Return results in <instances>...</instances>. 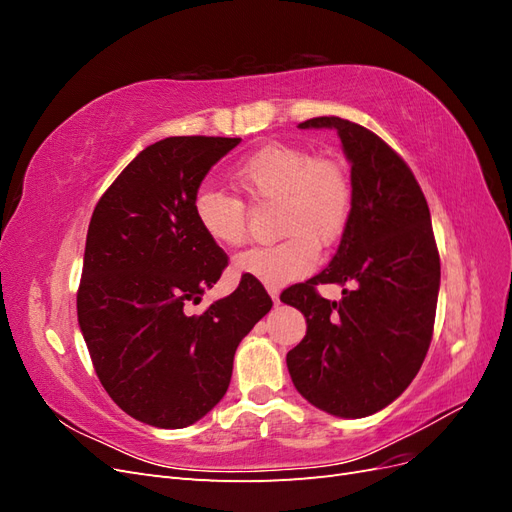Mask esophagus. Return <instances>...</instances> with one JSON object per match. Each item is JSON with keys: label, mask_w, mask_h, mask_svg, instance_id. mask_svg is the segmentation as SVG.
Segmentation results:
<instances>
[{"label": "esophagus", "mask_w": 512, "mask_h": 512, "mask_svg": "<svg viewBox=\"0 0 512 512\" xmlns=\"http://www.w3.org/2000/svg\"><path fill=\"white\" fill-rule=\"evenodd\" d=\"M269 294H271L273 303H275V305H280V290H277V288H269Z\"/></svg>", "instance_id": "1"}]
</instances>
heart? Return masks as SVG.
<instances>
[{"instance_id":"heart-1","label":"heart","mask_w":512,"mask_h":512,"mask_svg":"<svg viewBox=\"0 0 512 512\" xmlns=\"http://www.w3.org/2000/svg\"><path fill=\"white\" fill-rule=\"evenodd\" d=\"M235 188L256 203H277L280 243L252 247L232 262L237 275L277 288L301 280L318 262V248L333 245L350 222L352 185L344 166L316 158L307 149L271 143L230 170ZM192 213L203 235L222 247L245 241V207L237 196L203 185L192 198Z\"/></svg>"}]
</instances>
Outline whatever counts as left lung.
I'll return each mask as SVG.
<instances>
[{
    "instance_id": "left-lung-1",
    "label": "left lung",
    "mask_w": 512,
    "mask_h": 512,
    "mask_svg": "<svg viewBox=\"0 0 512 512\" xmlns=\"http://www.w3.org/2000/svg\"><path fill=\"white\" fill-rule=\"evenodd\" d=\"M299 128H331L342 138L352 213L329 267L282 292L307 320L286 365L309 404L363 418L408 389L429 350L440 290L431 215L408 164L371 130L342 117ZM318 283L351 288L337 304L319 297Z\"/></svg>"
}]
</instances>
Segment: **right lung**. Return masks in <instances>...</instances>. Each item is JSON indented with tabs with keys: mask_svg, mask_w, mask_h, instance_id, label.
Returning <instances> with one entry per match:
<instances>
[{
	"mask_svg": "<svg viewBox=\"0 0 512 512\" xmlns=\"http://www.w3.org/2000/svg\"><path fill=\"white\" fill-rule=\"evenodd\" d=\"M241 138L170 136L121 170L91 215L79 327L115 404L153 427L181 429L224 397L241 339L273 301L258 280L188 314L228 256L198 228L192 198Z\"/></svg>",
	"mask_w": 512,
	"mask_h": 512,
	"instance_id": "1",
	"label": "right lung"
}]
</instances>
